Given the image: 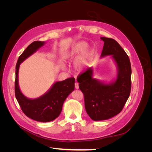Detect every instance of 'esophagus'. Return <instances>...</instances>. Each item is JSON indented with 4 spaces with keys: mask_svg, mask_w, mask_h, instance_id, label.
<instances>
[{
    "mask_svg": "<svg viewBox=\"0 0 152 152\" xmlns=\"http://www.w3.org/2000/svg\"><path fill=\"white\" fill-rule=\"evenodd\" d=\"M75 89H78L79 88V83H78V82H75Z\"/></svg>",
    "mask_w": 152,
    "mask_h": 152,
    "instance_id": "34e87169",
    "label": "esophagus"
}]
</instances>
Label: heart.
<instances>
[{
	"label": "heart",
	"instance_id": "obj_1",
	"mask_svg": "<svg viewBox=\"0 0 152 152\" xmlns=\"http://www.w3.org/2000/svg\"><path fill=\"white\" fill-rule=\"evenodd\" d=\"M87 47V44L85 42H81L75 45L70 51H68L66 54L65 58L66 60H70L77 56L78 54L83 52ZM91 58V51L84 53L80 57L78 58L75 66L77 70L79 72L84 70V69L89 65Z\"/></svg>",
	"mask_w": 152,
	"mask_h": 152
}]
</instances>
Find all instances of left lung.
I'll list each match as a JSON object with an SVG mask.
<instances>
[{"label":"left lung","instance_id":"obj_1","mask_svg":"<svg viewBox=\"0 0 152 152\" xmlns=\"http://www.w3.org/2000/svg\"><path fill=\"white\" fill-rule=\"evenodd\" d=\"M104 42L102 57L112 55L118 66L116 80L103 84L93 78V68H87L77 77L79 89L84 94L85 108L93 121H103L120 113L129 97L131 66L129 58L119 44L111 38L101 37Z\"/></svg>","mask_w":152,"mask_h":152}]
</instances>
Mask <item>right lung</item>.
<instances>
[{"label":"right lung","mask_w":152,"mask_h":152,"mask_svg":"<svg viewBox=\"0 0 152 152\" xmlns=\"http://www.w3.org/2000/svg\"><path fill=\"white\" fill-rule=\"evenodd\" d=\"M44 44V42L34 41L20 56L16 65L15 91L16 99L25 115L36 121L48 122L54 120L61 113L64 102L74 90L75 80L74 77H70L55 82L47 93L34 99L27 98L21 93L18 85L20 65Z\"/></svg>","instance_id":"add662e5"}]
</instances>
